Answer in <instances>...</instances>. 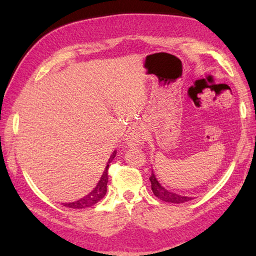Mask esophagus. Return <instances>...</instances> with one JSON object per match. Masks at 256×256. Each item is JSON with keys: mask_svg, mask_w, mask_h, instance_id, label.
<instances>
[{"mask_svg": "<svg viewBox=\"0 0 256 256\" xmlns=\"http://www.w3.org/2000/svg\"><path fill=\"white\" fill-rule=\"evenodd\" d=\"M125 141L128 148H140L144 144V136L138 130H134L128 134Z\"/></svg>", "mask_w": 256, "mask_h": 256, "instance_id": "1", "label": "esophagus"}]
</instances>
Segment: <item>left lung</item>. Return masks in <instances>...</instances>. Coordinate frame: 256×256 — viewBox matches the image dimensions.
I'll return each mask as SVG.
<instances>
[{"label":"left lung","instance_id":"8db88e82","mask_svg":"<svg viewBox=\"0 0 256 256\" xmlns=\"http://www.w3.org/2000/svg\"><path fill=\"white\" fill-rule=\"evenodd\" d=\"M150 182H151V190L156 196L160 200H162L164 202H170V203H184L188 202L190 200H193L194 198H190V196H180V194H177L175 192H172L170 190H167L164 186L159 183V180H157V176L154 175V172L152 170V174L150 176Z\"/></svg>","mask_w":256,"mask_h":256}]
</instances>
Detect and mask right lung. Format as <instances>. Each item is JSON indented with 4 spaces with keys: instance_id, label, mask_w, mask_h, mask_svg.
<instances>
[{
    "instance_id": "right-lung-1",
    "label": "right lung",
    "mask_w": 256,
    "mask_h": 256,
    "mask_svg": "<svg viewBox=\"0 0 256 256\" xmlns=\"http://www.w3.org/2000/svg\"><path fill=\"white\" fill-rule=\"evenodd\" d=\"M115 156H116V150L112 154L110 159H108L105 170H104L100 180H99L97 185L94 186V188L92 190V192L86 194V196H84V198H79V200L73 201V202H68V203H62V204L66 208H72V209H84V208L92 206L96 204L98 201H100L102 198L106 196L107 183H108V167H110V164L112 162V160L115 158Z\"/></svg>"
}]
</instances>
